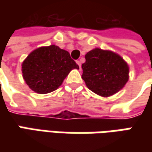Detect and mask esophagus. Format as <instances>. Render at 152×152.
Segmentation results:
<instances>
[{
	"label": "esophagus",
	"mask_w": 152,
	"mask_h": 152,
	"mask_svg": "<svg viewBox=\"0 0 152 152\" xmlns=\"http://www.w3.org/2000/svg\"><path fill=\"white\" fill-rule=\"evenodd\" d=\"M76 62H77V64L79 65V68H80V67H81V61H79V60H77V61H76Z\"/></svg>",
	"instance_id": "obj_1"
}]
</instances>
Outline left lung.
Segmentation results:
<instances>
[{"mask_svg": "<svg viewBox=\"0 0 152 152\" xmlns=\"http://www.w3.org/2000/svg\"><path fill=\"white\" fill-rule=\"evenodd\" d=\"M82 79L87 87L99 96H110L129 80V67L124 59L110 50L94 49L85 55Z\"/></svg>", "mask_w": 152, "mask_h": 152, "instance_id": "8db88e82", "label": "left lung"}]
</instances>
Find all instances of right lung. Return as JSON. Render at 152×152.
Returning <instances> with one entry per match:
<instances>
[{"label":"right lung","mask_w":152,"mask_h":152,"mask_svg":"<svg viewBox=\"0 0 152 152\" xmlns=\"http://www.w3.org/2000/svg\"><path fill=\"white\" fill-rule=\"evenodd\" d=\"M73 68L79 67L68 51L54 45L34 50L22 64L26 84L39 94L56 90Z\"/></svg>","instance_id":"1"}]
</instances>
